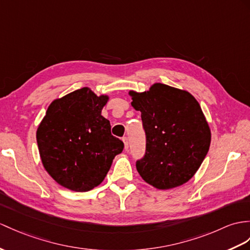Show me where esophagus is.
I'll list each match as a JSON object with an SVG mask.
<instances>
[{"label":"esophagus","mask_w":250,"mask_h":250,"mask_svg":"<svg viewBox=\"0 0 250 250\" xmlns=\"http://www.w3.org/2000/svg\"><path fill=\"white\" fill-rule=\"evenodd\" d=\"M123 142H124V147H125V150H128L129 148V142H128V139H127L126 137L123 138Z\"/></svg>","instance_id":"esophagus-1"}]
</instances>
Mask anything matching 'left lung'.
Returning <instances> with one entry per match:
<instances>
[{"label":"left lung","mask_w":250,"mask_h":250,"mask_svg":"<svg viewBox=\"0 0 250 250\" xmlns=\"http://www.w3.org/2000/svg\"><path fill=\"white\" fill-rule=\"evenodd\" d=\"M141 112L145 155L136 167L145 182L168 190L190 180L205 159L211 131L199 103L190 92L156 83L148 91H129Z\"/></svg>","instance_id":"left-lung-1"}]
</instances>
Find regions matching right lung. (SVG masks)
Wrapping results in <instances>:
<instances>
[{
    "instance_id": "1",
    "label": "right lung",
    "mask_w": 250,
    "mask_h": 250,
    "mask_svg": "<svg viewBox=\"0 0 250 250\" xmlns=\"http://www.w3.org/2000/svg\"><path fill=\"white\" fill-rule=\"evenodd\" d=\"M108 95L88 87L48 106L37 128L39 154L45 171L58 185L87 192L105 179L124 143L111 135L110 122L102 115Z\"/></svg>"
}]
</instances>
